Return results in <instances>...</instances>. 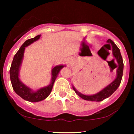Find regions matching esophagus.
Masks as SVG:
<instances>
[{
	"mask_svg": "<svg viewBox=\"0 0 134 134\" xmlns=\"http://www.w3.org/2000/svg\"><path fill=\"white\" fill-rule=\"evenodd\" d=\"M67 64H68V65H71L72 64V60L70 58H68L67 60Z\"/></svg>",
	"mask_w": 134,
	"mask_h": 134,
	"instance_id": "obj_1",
	"label": "esophagus"
}]
</instances>
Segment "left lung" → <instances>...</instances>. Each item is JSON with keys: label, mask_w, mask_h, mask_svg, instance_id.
Here are the masks:
<instances>
[{"label": "left lung", "mask_w": 134, "mask_h": 134, "mask_svg": "<svg viewBox=\"0 0 134 134\" xmlns=\"http://www.w3.org/2000/svg\"><path fill=\"white\" fill-rule=\"evenodd\" d=\"M107 44H110L112 47V53L114 57V60H116L117 62L116 64V67H117V70H116V77L114 81L111 83H110L108 86L105 87L103 90H102L99 93L95 94L93 95H84L83 94L79 93L77 91L75 87L72 86L73 90L76 92V94H77L78 96L81 97L82 99H85L87 101H101L106 98H108L114 92L117 90L118 86L120 84L121 78L123 76V70H124V62H123L122 57H121L120 51V49L118 48L116 44L113 42L111 40L108 39L107 40ZM103 48V47H102ZM111 48V47H110Z\"/></svg>", "instance_id": "left-lung-1"}]
</instances>
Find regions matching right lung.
Listing matches in <instances>:
<instances>
[{"mask_svg":"<svg viewBox=\"0 0 134 134\" xmlns=\"http://www.w3.org/2000/svg\"><path fill=\"white\" fill-rule=\"evenodd\" d=\"M40 36L41 35H40L35 36V38L27 40L22 44L19 50L14 57L13 60L12 62L11 66H10V71H9L10 72V81H11L14 91L16 92L17 94L19 95L23 99L27 101H30V102H38V101L46 99L49 96V94L51 93L53 84H54L55 79H56L60 70L65 66L59 65L53 67L52 70V79L50 84L47 86L40 88L36 91H33L31 89L24 85L20 81L19 72L21 64H22L25 48L33 43L35 41H37L40 38Z\"/></svg>","mask_w":134,"mask_h":134,"instance_id":"1","label":"right lung"}]
</instances>
